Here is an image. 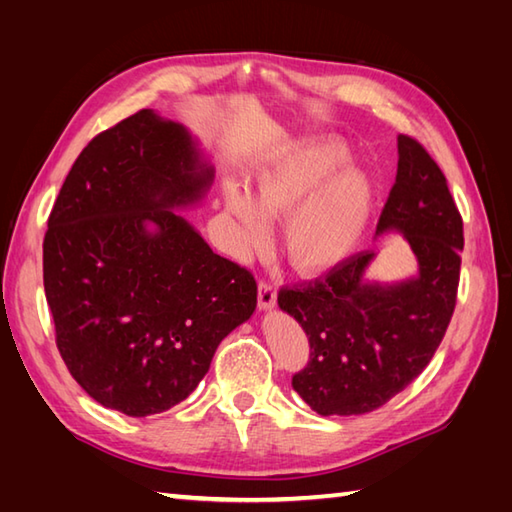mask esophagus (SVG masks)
I'll return each mask as SVG.
<instances>
[{
  "label": "esophagus",
  "mask_w": 512,
  "mask_h": 512,
  "mask_svg": "<svg viewBox=\"0 0 512 512\" xmlns=\"http://www.w3.org/2000/svg\"><path fill=\"white\" fill-rule=\"evenodd\" d=\"M257 301H259V308H262V310H268V308L275 306L277 290H275L273 281H266V279L259 281V286H257Z\"/></svg>",
  "instance_id": "esophagus-1"
}]
</instances>
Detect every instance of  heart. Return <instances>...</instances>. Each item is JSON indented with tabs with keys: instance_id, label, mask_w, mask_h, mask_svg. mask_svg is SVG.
Instances as JSON below:
<instances>
[{
	"instance_id": "b5f03b06",
	"label": "heart",
	"mask_w": 512,
	"mask_h": 512,
	"mask_svg": "<svg viewBox=\"0 0 512 512\" xmlns=\"http://www.w3.org/2000/svg\"><path fill=\"white\" fill-rule=\"evenodd\" d=\"M347 156L336 140L290 145L253 171L248 195L226 187L224 204L242 228L244 253L264 248L268 220L288 215L284 250L301 273H319L350 255L372 209V184L358 169H338Z\"/></svg>"
}]
</instances>
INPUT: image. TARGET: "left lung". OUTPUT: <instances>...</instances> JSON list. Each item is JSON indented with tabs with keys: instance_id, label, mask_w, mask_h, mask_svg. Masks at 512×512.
Masks as SVG:
<instances>
[{
	"instance_id": "left-lung-1",
	"label": "left lung",
	"mask_w": 512,
	"mask_h": 512,
	"mask_svg": "<svg viewBox=\"0 0 512 512\" xmlns=\"http://www.w3.org/2000/svg\"><path fill=\"white\" fill-rule=\"evenodd\" d=\"M398 231L418 275L391 286L365 279L374 248L328 273L279 290V308L308 336L310 358L292 387L319 416H361L400 394L436 354L455 310L462 215L438 162L398 136V173L376 233Z\"/></svg>"
}]
</instances>
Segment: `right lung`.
I'll use <instances>...</instances> for the list:
<instances>
[{"mask_svg": "<svg viewBox=\"0 0 512 512\" xmlns=\"http://www.w3.org/2000/svg\"><path fill=\"white\" fill-rule=\"evenodd\" d=\"M213 169L184 127L140 110L74 160L43 237V288L65 367L99 405L145 418L187 398L257 306L248 268L171 209Z\"/></svg>", "mask_w": 512, "mask_h": 512, "instance_id": "right-lung-1", "label": "right lung"}]
</instances>
